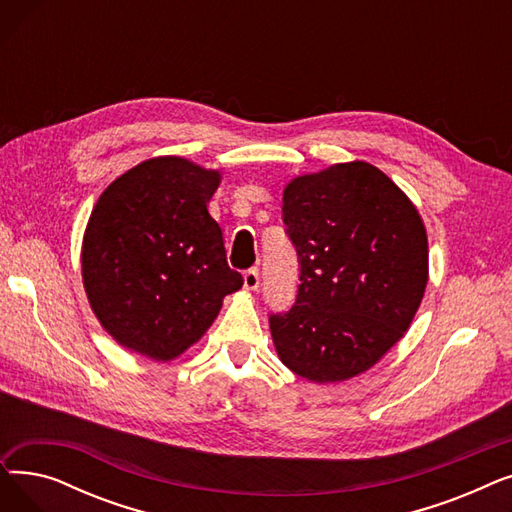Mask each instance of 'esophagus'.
I'll use <instances>...</instances> for the list:
<instances>
[{"label": "esophagus", "mask_w": 512, "mask_h": 512, "mask_svg": "<svg viewBox=\"0 0 512 512\" xmlns=\"http://www.w3.org/2000/svg\"><path fill=\"white\" fill-rule=\"evenodd\" d=\"M242 280H245L247 290H255L259 286V270H257V267H249V270H245V274H242Z\"/></svg>", "instance_id": "34e87169"}]
</instances>
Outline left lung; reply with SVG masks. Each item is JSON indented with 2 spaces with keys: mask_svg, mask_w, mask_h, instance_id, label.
<instances>
[{
  "mask_svg": "<svg viewBox=\"0 0 512 512\" xmlns=\"http://www.w3.org/2000/svg\"><path fill=\"white\" fill-rule=\"evenodd\" d=\"M284 232L299 257L288 311L270 313L282 363L328 384L378 363L407 332L427 284V234L415 205L365 161L294 178Z\"/></svg>",
  "mask_w": 512,
  "mask_h": 512,
  "instance_id": "1",
  "label": "left lung"
}]
</instances>
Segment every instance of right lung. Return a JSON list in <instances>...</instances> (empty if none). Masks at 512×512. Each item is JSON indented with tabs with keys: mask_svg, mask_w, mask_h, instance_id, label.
Wrapping results in <instances>:
<instances>
[{
	"mask_svg": "<svg viewBox=\"0 0 512 512\" xmlns=\"http://www.w3.org/2000/svg\"><path fill=\"white\" fill-rule=\"evenodd\" d=\"M218 184V172L170 155L143 161L99 197L83 240L85 290L101 326L130 351L178 357L242 286L207 211Z\"/></svg>",
	"mask_w": 512,
	"mask_h": 512,
	"instance_id": "1",
	"label": "right lung"
}]
</instances>
